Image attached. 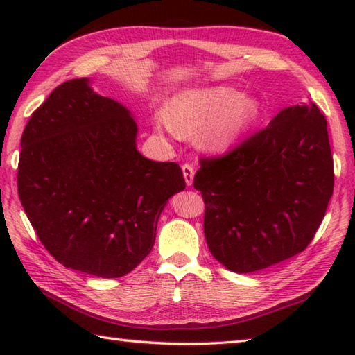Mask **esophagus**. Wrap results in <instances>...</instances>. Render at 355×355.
<instances>
[{"label": "esophagus", "instance_id": "34e87169", "mask_svg": "<svg viewBox=\"0 0 355 355\" xmlns=\"http://www.w3.org/2000/svg\"><path fill=\"white\" fill-rule=\"evenodd\" d=\"M183 175L186 180V184L191 186L193 183V175H195V169L191 163H184L183 164Z\"/></svg>", "mask_w": 355, "mask_h": 355}]
</instances>
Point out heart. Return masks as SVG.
I'll return each mask as SVG.
<instances>
[{"instance_id":"obj_1","label":"heart","mask_w":355,"mask_h":355,"mask_svg":"<svg viewBox=\"0 0 355 355\" xmlns=\"http://www.w3.org/2000/svg\"><path fill=\"white\" fill-rule=\"evenodd\" d=\"M259 101L241 96L229 87L195 88L173 96L166 105L163 119L169 130L180 137H192L206 149L220 150L258 122Z\"/></svg>"}]
</instances>
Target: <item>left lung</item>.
I'll list each match as a JSON object with an SVG mask.
<instances>
[{
    "label": "left lung",
    "mask_w": 355,
    "mask_h": 355,
    "mask_svg": "<svg viewBox=\"0 0 355 355\" xmlns=\"http://www.w3.org/2000/svg\"><path fill=\"white\" fill-rule=\"evenodd\" d=\"M200 164L193 187L206 205L205 236L224 267L250 273L310 245L334 189L327 119L314 103L282 110Z\"/></svg>",
    "instance_id": "obj_1"
}]
</instances>
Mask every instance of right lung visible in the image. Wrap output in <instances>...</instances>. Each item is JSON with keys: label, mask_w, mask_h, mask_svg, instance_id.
<instances>
[{"label": "right lung", "mask_w": 355, "mask_h": 355, "mask_svg": "<svg viewBox=\"0 0 355 355\" xmlns=\"http://www.w3.org/2000/svg\"><path fill=\"white\" fill-rule=\"evenodd\" d=\"M130 111L88 79L58 85L21 137L18 195L53 258L99 277L132 271L153 250L157 221L186 182L175 162L135 148Z\"/></svg>", "instance_id": "right-lung-1"}]
</instances>
